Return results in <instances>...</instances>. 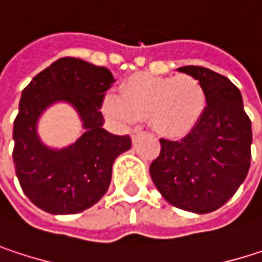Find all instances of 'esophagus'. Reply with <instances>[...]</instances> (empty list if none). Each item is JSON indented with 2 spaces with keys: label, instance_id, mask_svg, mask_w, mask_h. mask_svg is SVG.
Listing matches in <instances>:
<instances>
[{
  "label": "esophagus",
  "instance_id": "esophagus-1",
  "mask_svg": "<svg viewBox=\"0 0 262 262\" xmlns=\"http://www.w3.org/2000/svg\"><path fill=\"white\" fill-rule=\"evenodd\" d=\"M141 135H142V130H141V129H133V130H132V139L136 141Z\"/></svg>",
  "mask_w": 262,
  "mask_h": 262
}]
</instances>
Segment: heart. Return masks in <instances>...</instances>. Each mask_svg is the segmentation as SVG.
Instances as JSON below:
<instances>
[{"instance_id": "b5f03b06", "label": "heart", "mask_w": 262, "mask_h": 262, "mask_svg": "<svg viewBox=\"0 0 262 262\" xmlns=\"http://www.w3.org/2000/svg\"><path fill=\"white\" fill-rule=\"evenodd\" d=\"M206 104V88L194 76L138 74L121 84L120 97H104L103 112L124 124L147 118L156 132L179 136L200 121Z\"/></svg>"}]
</instances>
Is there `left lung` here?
Segmentation results:
<instances>
[{"label":"left lung","instance_id":"left-lung-1","mask_svg":"<svg viewBox=\"0 0 262 262\" xmlns=\"http://www.w3.org/2000/svg\"><path fill=\"white\" fill-rule=\"evenodd\" d=\"M178 71L205 84L208 104L185 138L159 139L161 151L150 165V176L173 206L208 214L222 208L247 176L252 123L231 80L203 67H182Z\"/></svg>","mask_w":262,"mask_h":262}]
</instances>
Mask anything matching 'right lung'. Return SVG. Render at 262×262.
I'll list each match as a JSON object with an SVG mask.
<instances>
[{"label":"right lung","mask_w":262,"mask_h":262,"mask_svg":"<svg viewBox=\"0 0 262 262\" xmlns=\"http://www.w3.org/2000/svg\"><path fill=\"white\" fill-rule=\"evenodd\" d=\"M107 68L62 57L39 73L23 91L13 123V164L27 197L50 214H77L97 203L109 188L112 165L129 150L130 136L106 132L100 106L114 83ZM71 102L86 132L68 149L50 150L35 135V121L51 102Z\"/></svg>","instance_id":"obj_1"}]
</instances>
